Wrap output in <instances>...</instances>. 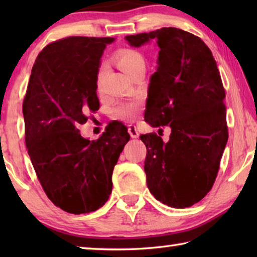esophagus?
<instances>
[{
    "mask_svg": "<svg viewBox=\"0 0 257 257\" xmlns=\"http://www.w3.org/2000/svg\"><path fill=\"white\" fill-rule=\"evenodd\" d=\"M128 133H129L130 137H132V138H138L139 137L138 129L135 124H129L128 125Z\"/></svg>",
    "mask_w": 257,
    "mask_h": 257,
    "instance_id": "esophagus-1",
    "label": "esophagus"
}]
</instances>
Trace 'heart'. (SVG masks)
Returning a JSON list of instances; mask_svg holds the SVG:
<instances>
[{"instance_id":"1","label":"heart","mask_w":257,"mask_h":257,"mask_svg":"<svg viewBox=\"0 0 257 257\" xmlns=\"http://www.w3.org/2000/svg\"><path fill=\"white\" fill-rule=\"evenodd\" d=\"M115 62L121 70L124 71L128 76H132L137 69L145 67V60L139 52L130 49L121 50L115 55ZM105 68L102 66L97 73V80L101 81ZM139 110H141V103L139 102H123L114 106L111 111V115L115 119L132 121L136 118Z\"/></svg>"}]
</instances>
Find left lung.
<instances>
[{"label":"left lung","instance_id":"8db88e82","mask_svg":"<svg viewBox=\"0 0 257 257\" xmlns=\"http://www.w3.org/2000/svg\"><path fill=\"white\" fill-rule=\"evenodd\" d=\"M132 46H159L145 119L169 125L170 139L142 135L147 149V187L158 201L184 208L198 203L214 184L228 142L224 88L212 52L201 38L169 27L125 36Z\"/></svg>","mask_w":257,"mask_h":257}]
</instances>
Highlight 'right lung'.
<instances>
[{
  "mask_svg": "<svg viewBox=\"0 0 257 257\" xmlns=\"http://www.w3.org/2000/svg\"><path fill=\"white\" fill-rule=\"evenodd\" d=\"M112 42L113 37L71 36L46 45L24 98L25 141L35 172L52 203L72 214L105 204L113 169L130 138L119 121L92 142L78 129L99 108L98 67Z\"/></svg>",
  "mask_w": 257,
  "mask_h": 257,
  "instance_id": "right-lung-1",
  "label": "right lung"
}]
</instances>
